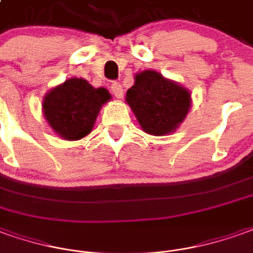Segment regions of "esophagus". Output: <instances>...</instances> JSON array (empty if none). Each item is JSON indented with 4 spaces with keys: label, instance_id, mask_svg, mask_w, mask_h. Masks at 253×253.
Wrapping results in <instances>:
<instances>
[{
    "label": "esophagus",
    "instance_id": "34e87169",
    "mask_svg": "<svg viewBox=\"0 0 253 253\" xmlns=\"http://www.w3.org/2000/svg\"><path fill=\"white\" fill-rule=\"evenodd\" d=\"M111 92L114 93V96L118 97V99H121L124 96V89H123V85L120 83H113L111 84Z\"/></svg>",
    "mask_w": 253,
    "mask_h": 253
}]
</instances>
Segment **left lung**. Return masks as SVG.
<instances>
[{
	"label": "left lung",
	"instance_id": "obj_1",
	"mask_svg": "<svg viewBox=\"0 0 253 253\" xmlns=\"http://www.w3.org/2000/svg\"><path fill=\"white\" fill-rule=\"evenodd\" d=\"M125 102L146 133L165 136L173 133L186 120L191 93L158 71L143 70L135 74V84L126 90Z\"/></svg>",
	"mask_w": 253,
	"mask_h": 253
}]
</instances>
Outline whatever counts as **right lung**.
<instances>
[{
  "instance_id": "obj_1",
  "label": "right lung",
  "mask_w": 253,
  "mask_h": 253,
  "mask_svg": "<svg viewBox=\"0 0 253 253\" xmlns=\"http://www.w3.org/2000/svg\"><path fill=\"white\" fill-rule=\"evenodd\" d=\"M110 99L106 88H95L84 78L71 77L45 93L42 116L57 136L80 140L92 132L99 111Z\"/></svg>"
}]
</instances>
